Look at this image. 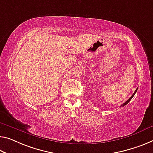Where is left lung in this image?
<instances>
[{"label":"left lung","mask_w":153,"mask_h":153,"mask_svg":"<svg viewBox=\"0 0 153 153\" xmlns=\"http://www.w3.org/2000/svg\"><path fill=\"white\" fill-rule=\"evenodd\" d=\"M137 89H136V90L135 91V92H134V93H133V94L132 96H131V97L128 98V100H126V102L124 103V104H123V105H121V107H124V105H127V104H128V102H129V101H130V100H131V99H132V98L133 97V96H134V95H135V93H136V92H137Z\"/></svg>","instance_id":"1"}]
</instances>
